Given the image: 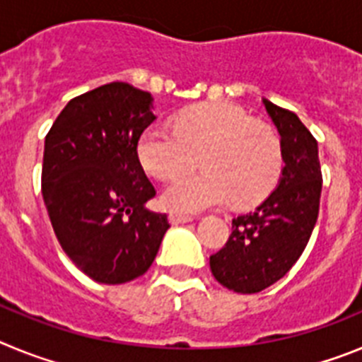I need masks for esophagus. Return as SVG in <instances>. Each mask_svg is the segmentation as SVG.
Returning <instances> with one entry per match:
<instances>
[{"label": "esophagus", "instance_id": "esophagus-1", "mask_svg": "<svg viewBox=\"0 0 362 362\" xmlns=\"http://www.w3.org/2000/svg\"><path fill=\"white\" fill-rule=\"evenodd\" d=\"M170 223L172 225H185V223H190V221H194V217L190 216H181V214H170Z\"/></svg>", "mask_w": 362, "mask_h": 362}]
</instances>
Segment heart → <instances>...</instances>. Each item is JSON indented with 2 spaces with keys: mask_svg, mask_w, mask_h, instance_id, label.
Listing matches in <instances>:
<instances>
[{
  "mask_svg": "<svg viewBox=\"0 0 362 362\" xmlns=\"http://www.w3.org/2000/svg\"><path fill=\"white\" fill-rule=\"evenodd\" d=\"M137 158L153 177L168 181L203 165L163 192L177 214H196L230 199L252 206L267 196L281 172V146L270 127L226 103H203L175 119V132L150 127L137 141Z\"/></svg>",
  "mask_w": 362,
  "mask_h": 362,
  "instance_id": "1",
  "label": "heart"
}]
</instances>
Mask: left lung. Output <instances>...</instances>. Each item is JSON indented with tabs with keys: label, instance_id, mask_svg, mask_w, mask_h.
<instances>
[{
	"label": "left lung",
	"instance_id": "1",
	"mask_svg": "<svg viewBox=\"0 0 362 362\" xmlns=\"http://www.w3.org/2000/svg\"><path fill=\"white\" fill-rule=\"evenodd\" d=\"M263 105L281 136V177L254 212L232 219L228 241L210 257L214 277L238 293L261 292L296 264L308 245L321 199L317 141L293 112L268 99Z\"/></svg>",
	"mask_w": 362,
	"mask_h": 362
}]
</instances>
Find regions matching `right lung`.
Listing matches in <instances>:
<instances>
[{"instance_id":"obj_1","label":"right lung","mask_w":362,"mask_h":362,"mask_svg":"<svg viewBox=\"0 0 362 362\" xmlns=\"http://www.w3.org/2000/svg\"><path fill=\"white\" fill-rule=\"evenodd\" d=\"M153 98L108 83L70 99L45 137L41 194L63 252L103 284L143 276L170 228L150 212L156 196L137 141L153 123Z\"/></svg>"}]
</instances>
